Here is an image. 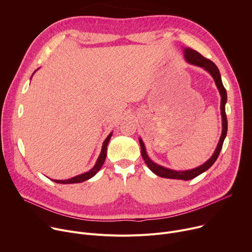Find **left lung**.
<instances>
[{
  "instance_id": "8db88e82",
  "label": "left lung",
  "mask_w": 252,
  "mask_h": 252,
  "mask_svg": "<svg viewBox=\"0 0 252 252\" xmlns=\"http://www.w3.org/2000/svg\"><path fill=\"white\" fill-rule=\"evenodd\" d=\"M185 58L186 60L194 65L200 66L202 68H204L206 71L211 75V77L213 78L215 85H217L220 96H221V101H220V111H221V117H222V133L221 136L220 138L219 145L215 149L213 155L211 156V158L204 162L203 164H201L198 167H195L193 169H189V170H183V171H176L173 169H169L166 167H163L161 165H158L157 163H155L147 155L146 152V147L143 145L142 140L139 138V145H140V150H141V156L143 160L147 163V165L149 166V168L156 173L157 175L160 176V177H164V178H172V179H183V181H189V179H192L194 177H196L197 175L201 174L202 172H204L205 170H207L214 162L215 160L218 159L220 153L222 149V145L224 138L226 136L227 133V118H226V114H225V103L227 100V94H226V90L222 85V81H221V77H220V73L219 67L215 65V63L213 62H211L210 60L202 57L198 52L190 49V48H185Z\"/></svg>"
}]
</instances>
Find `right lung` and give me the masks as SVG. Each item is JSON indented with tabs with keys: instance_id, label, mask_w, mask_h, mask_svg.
<instances>
[{
	"instance_id": "obj_1",
	"label": "right lung",
	"mask_w": 252,
	"mask_h": 252,
	"mask_svg": "<svg viewBox=\"0 0 252 252\" xmlns=\"http://www.w3.org/2000/svg\"><path fill=\"white\" fill-rule=\"evenodd\" d=\"M113 135V132H111L109 135H107V137L104 139L103 143H102V149H101V152H100V155L94 164V166L85 172V173H82L80 175H77V176H74L71 178H68V179H64V181H58V179H52L53 182L57 183V184H63V185H68V184H79V183H83L85 181H88V179H90L91 177H93L94 174H96V172L101 168L104 160H105V157H106V147H107V143H109L111 137Z\"/></svg>"
}]
</instances>
